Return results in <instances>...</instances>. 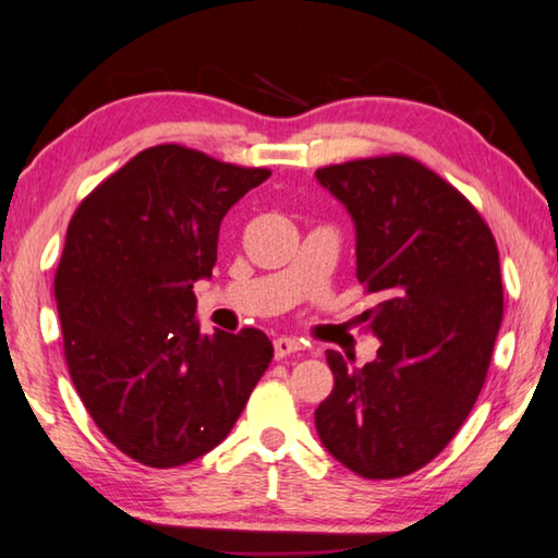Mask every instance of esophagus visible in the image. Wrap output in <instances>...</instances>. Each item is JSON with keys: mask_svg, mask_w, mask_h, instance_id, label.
I'll use <instances>...</instances> for the list:
<instances>
[{"mask_svg": "<svg viewBox=\"0 0 558 558\" xmlns=\"http://www.w3.org/2000/svg\"><path fill=\"white\" fill-rule=\"evenodd\" d=\"M272 349H276V359H286L290 354H295L302 349V342L295 337H278L276 342H272Z\"/></svg>", "mask_w": 558, "mask_h": 558, "instance_id": "34e87169", "label": "esophagus"}]
</instances>
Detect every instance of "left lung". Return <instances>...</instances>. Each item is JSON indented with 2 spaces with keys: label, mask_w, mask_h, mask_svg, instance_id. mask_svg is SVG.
<instances>
[{
  "label": "left lung",
  "mask_w": 558,
  "mask_h": 558,
  "mask_svg": "<svg viewBox=\"0 0 558 558\" xmlns=\"http://www.w3.org/2000/svg\"><path fill=\"white\" fill-rule=\"evenodd\" d=\"M356 226V280L376 359L347 366L327 349L335 389L317 405L319 440L366 480L411 475L475 405L502 325L495 235L465 196L405 155L317 169Z\"/></svg>",
  "instance_id": "1"
}]
</instances>
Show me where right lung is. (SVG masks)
<instances>
[{
	"mask_svg": "<svg viewBox=\"0 0 558 558\" xmlns=\"http://www.w3.org/2000/svg\"><path fill=\"white\" fill-rule=\"evenodd\" d=\"M270 177L157 145L81 202L53 292L71 381L102 436L177 468L229 436L272 359L256 327L202 335L194 282L211 278L226 211Z\"/></svg>",
	"mask_w": 558,
	"mask_h": 558,
	"instance_id": "add662e5",
	"label": "right lung"
}]
</instances>
